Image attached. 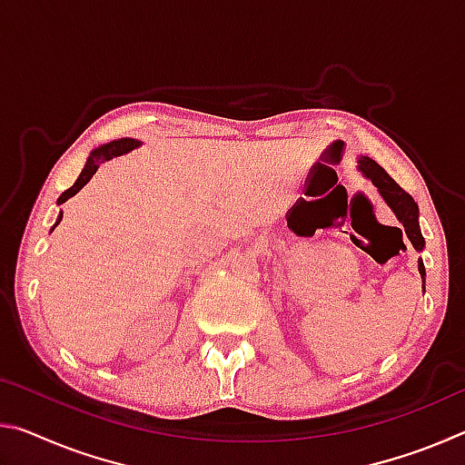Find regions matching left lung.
Masks as SVG:
<instances>
[{
    "instance_id": "8db88e82",
    "label": "left lung",
    "mask_w": 465,
    "mask_h": 465,
    "mask_svg": "<svg viewBox=\"0 0 465 465\" xmlns=\"http://www.w3.org/2000/svg\"><path fill=\"white\" fill-rule=\"evenodd\" d=\"M359 172L367 180H371L373 186L377 188V193L381 194L385 204L391 209V213L396 215L398 222L404 225V232L408 235V240H411V243L414 246V250L422 252L424 238L420 233V223H419V204L414 203L412 196L393 183L388 172H385L380 163L373 162L371 157H367V155L359 157ZM419 272H420V279L424 282L427 271H424L422 258H419ZM422 289H424V285H422Z\"/></svg>"
}]
</instances>
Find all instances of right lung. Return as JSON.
<instances>
[{"mask_svg":"<svg viewBox=\"0 0 465 465\" xmlns=\"http://www.w3.org/2000/svg\"><path fill=\"white\" fill-rule=\"evenodd\" d=\"M139 145H141L139 139L123 137V139H114V141H110V143H104V145H100L96 149H92V153L88 155V160H85V166L82 170V174L77 176V180H75L72 188H67V191L59 196L57 204H63L65 201L72 199V196H75L77 193H80L82 188L90 183V178L96 174V170L100 168L102 162L113 160V157H116V155L129 153V152H133V149H137ZM61 219H63V211H59V217H57V222H54V225L51 227V232L61 223Z\"/></svg>","mask_w":465,"mask_h":465,"instance_id":"right-lung-1","label":"right lung"}]
</instances>
